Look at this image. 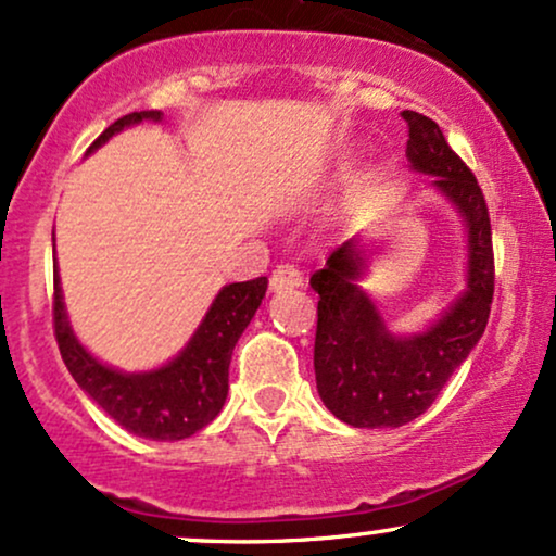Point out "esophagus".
<instances>
[{"mask_svg":"<svg viewBox=\"0 0 556 556\" xmlns=\"http://www.w3.org/2000/svg\"><path fill=\"white\" fill-rule=\"evenodd\" d=\"M303 285V271L292 264H279L277 269L271 271L269 287L274 292H285V290H295V287Z\"/></svg>","mask_w":556,"mask_h":556,"instance_id":"34e87169","label":"esophagus"}]
</instances>
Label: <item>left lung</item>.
Returning <instances> with one entry per match:
<instances>
[{"instance_id":"1","label":"left lung","mask_w":556,"mask_h":556,"mask_svg":"<svg viewBox=\"0 0 556 556\" xmlns=\"http://www.w3.org/2000/svg\"><path fill=\"white\" fill-rule=\"evenodd\" d=\"M401 116L409 126L406 157L412 168L434 176V189L460 212L469 264L464 295L443 318L412 337L388 331L376 303L357 285L370 258V249L359 238L331 251L324 269L311 277L318 292L313 350L318 396L333 417L367 430L401 427L430 409L484 333L494 295L492 225L477 178L432 118L417 111Z\"/></svg>"}]
</instances>
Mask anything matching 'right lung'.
Segmentation results:
<instances>
[{"label":"right lung","mask_w":556,"mask_h":556,"mask_svg":"<svg viewBox=\"0 0 556 556\" xmlns=\"http://www.w3.org/2000/svg\"><path fill=\"white\" fill-rule=\"evenodd\" d=\"M142 122H163V113L134 111L118 118L87 152L98 150L126 126ZM266 285V277L225 285L189 344L168 365L150 372H122L103 365L79 344L66 318L59 271H53V333L77 386L124 430L147 440H184L210 425L225 406L232 350L256 316Z\"/></svg>","instance_id":"1"}]
</instances>
